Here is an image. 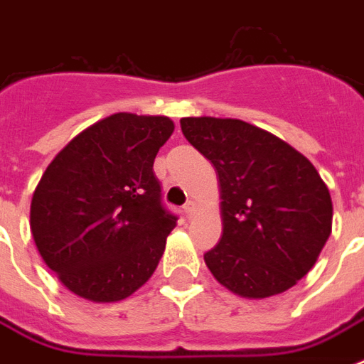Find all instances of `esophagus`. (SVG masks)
<instances>
[{
  "label": "esophagus",
  "mask_w": 364,
  "mask_h": 364,
  "mask_svg": "<svg viewBox=\"0 0 364 364\" xmlns=\"http://www.w3.org/2000/svg\"><path fill=\"white\" fill-rule=\"evenodd\" d=\"M194 211H196V205H194L193 202H187V204L183 205V213H185L187 217H193Z\"/></svg>",
  "instance_id": "1"
}]
</instances>
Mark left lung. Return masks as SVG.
<instances>
[{
    "label": "left lung",
    "instance_id": "left-lung-1",
    "mask_svg": "<svg viewBox=\"0 0 364 364\" xmlns=\"http://www.w3.org/2000/svg\"><path fill=\"white\" fill-rule=\"evenodd\" d=\"M181 130L219 176L223 236L204 255L213 277L243 299L296 285L333 230V200L314 164L238 119L185 117Z\"/></svg>",
    "mask_w": 364,
    "mask_h": 364
}]
</instances>
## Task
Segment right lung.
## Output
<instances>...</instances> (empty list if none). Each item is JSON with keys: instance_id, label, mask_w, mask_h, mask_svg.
I'll return each mask as SVG.
<instances>
[{"instance_id": "right-lung-1", "label": "right lung", "mask_w": 364, "mask_h": 364, "mask_svg": "<svg viewBox=\"0 0 364 364\" xmlns=\"http://www.w3.org/2000/svg\"><path fill=\"white\" fill-rule=\"evenodd\" d=\"M173 132L168 117L115 113L60 151L36 187L30 228L43 260L71 293L119 302L159 266L177 217L153 164Z\"/></svg>"}]
</instances>
